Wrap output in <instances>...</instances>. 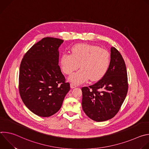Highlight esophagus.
<instances>
[{
	"label": "esophagus",
	"instance_id": "esophagus-1",
	"mask_svg": "<svg viewBox=\"0 0 149 149\" xmlns=\"http://www.w3.org/2000/svg\"><path fill=\"white\" fill-rule=\"evenodd\" d=\"M70 87L71 88H75L77 87V85L74 84V83H71L70 84Z\"/></svg>",
	"mask_w": 149,
	"mask_h": 149
}]
</instances>
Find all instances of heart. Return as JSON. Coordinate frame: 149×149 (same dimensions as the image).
<instances>
[{
	"mask_svg": "<svg viewBox=\"0 0 149 149\" xmlns=\"http://www.w3.org/2000/svg\"><path fill=\"white\" fill-rule=\"evenodd\" d=\"M71 54H63L60 65L63 72L71 74L69 79L75 84L86 82L89 78L95 81L102 78L107 72L110 63V55L105 49L93 45L79 44L71 48Z\"/></svg>",
	"mask_w": 149,
	"mask_h": 149,
	"instance_id": "b5f03b06",
	"label": "heart"
}]
</instances>
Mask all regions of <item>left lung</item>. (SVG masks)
<instances>
[{
  "instance_id": "1",
  "label": "left lung",
  "mask_w": 149,
  "mask_h": 149,
  "mask_svg": "<svg viewBox=\"0 0 149 149\" xmlns=\"http://www.w3.org/2000/svg\"><path fill=\"white\" fill-rule=\"evenodd\" d=\"M110 63L104 76L95 84L81 88L82 107L91 119L100 122L114 117L120 110L128 91L125 62L120 52L111 48Z\"/></svg>"
}]
</instances>
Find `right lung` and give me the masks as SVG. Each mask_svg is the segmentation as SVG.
<instances>
[{
    "label": "right lung",
    "instance_id": "obj_1",
    "mask_svg": "<svg viewBox=\"0 0 149 149\" xmlns=\"http://www.w3.org/2000/svg\"><path fill=\"white\" fill-rule=\"evenodd\" d=\"M63 40L42 39L24 55L19 76V91L27 108L37 116H51L61 109L70 84L58 65Z\"/></svg>",
    "mask_w": 149,
    "mask_h": 149
}]
</instances>
